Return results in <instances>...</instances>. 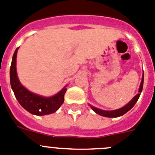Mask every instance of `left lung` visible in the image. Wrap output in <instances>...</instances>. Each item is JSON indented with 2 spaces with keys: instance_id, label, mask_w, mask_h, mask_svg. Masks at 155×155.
<instances>
[{
  "instance_id": "8db88e82",
  "label": "left lung",
  "mask_w": 155,
  "mask_h": 155,
  "mask_svg": "<svg viewBox=\"0 0 155 155\" xmlns=\"http://www.w3.org/2000/svg\"><path fill=\"white\" fill-rule=\"evenodd\" d=\"M143 74L142 76V80H141L140 83V86L139 88V94H137L135 97H134L131 101H130L129 103L125 105L124 107H121L119 109L117 110H114V111H104V110H101L99 109L97 107H95L94 106H91V107L93 109V111H94L98 115H101V116L104 117H107V118H116V117H119L123 115L124 114H126L127 111H130L132 107H134L135 105V104L137 103V101L139 99L140 96V93L142 92L143 90Z\"/></svg>"
}]
</instances>
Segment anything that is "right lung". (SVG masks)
Segmentation results:
<instances>
[{"label": "right lung", "instance_id": "right-lung-1", "mask_svg": "<svg viewBox=\"0 0 155 155\" xmlns=\"http://www.w3.org/2000/svg\"><path fill=\"white\" fill-rule=\"evenodd\" d=\"M18 48H16L12 57L10 68L11 87L16 99L23 108L36 115H49L55 112L64 102L65 87L53 97H43L29 91L21 85L18 80L16 71V57Z\"/></svg>", "mask_w": 155, "mask_h": 155}]
</instances>
